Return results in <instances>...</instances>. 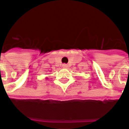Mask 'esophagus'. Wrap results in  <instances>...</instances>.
Wrapping results in <instances>:
<instances>
[{
    "instance_id": "obj_1",
    "label": "esophagus",
    "mask_w": 129,
    "mask_h": 129,
    "mask_svg": "<svg viewBox=\"0 0 129 129\" xmlns=\"http://www.w3.org/2000/svg\"><path fill=\"white\" fill-rule=\"evenodd\" d=\"M62 67H63V68H67L68 66L67 64H63L62 65Z\"/></svg>"
}]
</instances>
